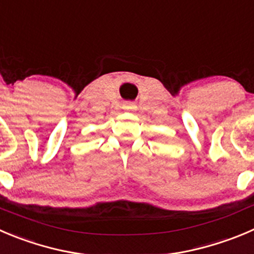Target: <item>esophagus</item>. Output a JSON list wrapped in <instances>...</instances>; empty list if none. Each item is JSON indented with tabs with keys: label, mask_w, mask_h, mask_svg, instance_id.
<instances>
[{
	"label": "esophagus",
	"mask_w": 254,
	"mask_h": 254,
	"mask_svg": "<svg viewBox=\"0 0 254 254\" xmlns=\"http://www.w3.org/2000/svg\"><path fill=\"white\" fill-rule=\"evenodd\" d=\"M123 108H125V110H127V111H133V110H136V105H134V103H125V105H123Z\"/></svg>",
	"instance_id": "34e87169"
}]
</instances>
